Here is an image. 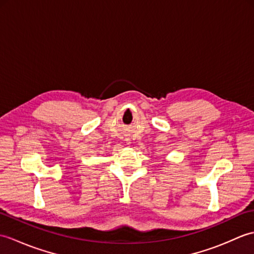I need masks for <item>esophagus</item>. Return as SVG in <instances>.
Instances as JSON below:
<instances>
[{"label": "esophagus", "instance_id": "obj_1", "mask_svg": "<svg viewBox=\"0 0 254 254\" xmlns=\"http://www.w3.org/2000/svg\"><path fill=\"white\" fill-rule=\"evenodd\" d=\"M126 141H127V145H128V146H130V145H131V141H130V139H126Z\"/></svg>", "mask_w": 254, "mask_h": 254}]
</instances>
